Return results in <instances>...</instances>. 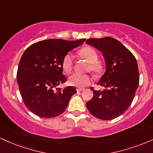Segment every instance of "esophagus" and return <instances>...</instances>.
Instances as JSON below:
<instances>
[{
    "mask_svg": "<svg viewBox=\"0 0 153 153\" xmlns=\"http://www.w3.org/2000/svg\"><path fill=\"white\" fill-rule=\"evenodd\" d=\"M83 90L84 88H77V91H78V92H79V91H82Z\"/></svg>",
    "mask_w": 153,
    "mask_h": 153,
    "instance_id": "obj_1",
    "label": "esophagus"
}]
</instances>
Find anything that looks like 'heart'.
<instances>
[{
    "mask_svg": "<svg viewBox=\"0 0 153 153\" xmlns=\"http://www.w3.org/2000/svg\"><path fill=\"white\" fill-rule=\"evenodd\" d=\"M80 54L83 58L90 63L89 69L94 73H97L100 71V65L96 62L98 59V54L94 49L91 47H84L80 51ZM62 68L66 73H71L73 68V57L71 54L68 53L64 56L62 62ZM91 76L88 75L73 73L69 77V83L73 86L82 88L87 86L91 83Z\"/></svg>",
    "mask_w": 153,
    "mask_h": 153,
    "instance_id": "obj_1",
    "label": "heart"
}]
</instances>
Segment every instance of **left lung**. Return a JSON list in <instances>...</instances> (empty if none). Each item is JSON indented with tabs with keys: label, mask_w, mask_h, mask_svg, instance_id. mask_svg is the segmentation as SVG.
<instances>
[{
	"label": "left lung",
	"mask_w": 153,
	"mask_h": 153,
	"mask_svg": "<svg viewBox=\"0 0 153 153\" xmlns=\"http://www.w3.org/2000/svg\"><path fill=\"white\" fill-rule=\"evenodd\" d=\"M85 43L102 52L106 62V72L97 83L104 89L91 88L94 96L86 103L87 108L96 118L114 119L124 114L134 99L140 82L137 62L130 51L114 38L88 39Z\"/></svg>",
	"instance_id": "8db88e82"
}]
</instances>
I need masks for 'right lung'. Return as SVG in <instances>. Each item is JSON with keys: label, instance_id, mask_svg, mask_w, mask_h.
<instances>
[{"label": "right lung", "instance_id": "right-lung-1", "mask_svg": "<svg viewBox=\"0 0 153 153\" xmlns=\"http://www.w3.org/2000/svg\"><path fill=\"white\" fill-rule=\"evenodd\" d=\"M85 40L47 39L33 44L24 51L19 64L17 82L24 104L35 115L52 118L66 109L76 88H56L67 80L62 75V59Z\"/></svg>", "mask_w": 153, "mask_h": 153}]
</instances>
